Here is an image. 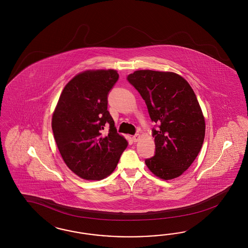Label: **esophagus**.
I'll return each mask as SVG.
<instances>
[{
	"label": "esophagus",
	"instance_id": "34e87169",
	"mask_svg": "<svg viewBox=\"0 0 248 248\" xmlns=\"http://www.w3.org/2000/svg\"><path fill=\"white\" fill-rule=\"evenodd\" d=\"M140 139H141V135H140V134H136V135L133 136V141H134L135 143L138 142Z\"/></svg>",
	"mask_w": 248,
	"mask_h": 248
}]
</instances>
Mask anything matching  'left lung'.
I'll use <instances>...</instances> for the list:
<instances>
[{"label":"left lung","instance_id":"obj_1","mask_svg":"<svg viewBox=\"0 0 248 248\" xmlns=\"http://www.w3.org/2000/svg\"><path fill=\"white\" fill-rule=\"evenodd\" d=\"M127 79L145 101L151 120L159 124L153 129L155 155L145 165L163 180L179 177L198 155L205 134L195 92L173 72L137 70Z\"/></svg>","mask_w":248,"mask_h":248}]
</instances>
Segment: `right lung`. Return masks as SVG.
Here are the masks:
<instances>
[{
    "mask_svg": "<svg viewBox=\"0 0 248 248\" xmlns=\"http://www.w3.org/2000/svg\"><path fill=\"white\" fill-rule=\"evenodd\" d=\"M118 77L113 69L79 73L64 86L53 111L52 129L61 155L69 169L85 180L109 176L127 147L107 110L108 93ZM106 123L110 129L104 134Z\"/></svg>",
    "mask_w": 248,
    "mask_h": 248,
    "instance_id": "add662e5",
    "label": "right lung"
}]
</instances>
